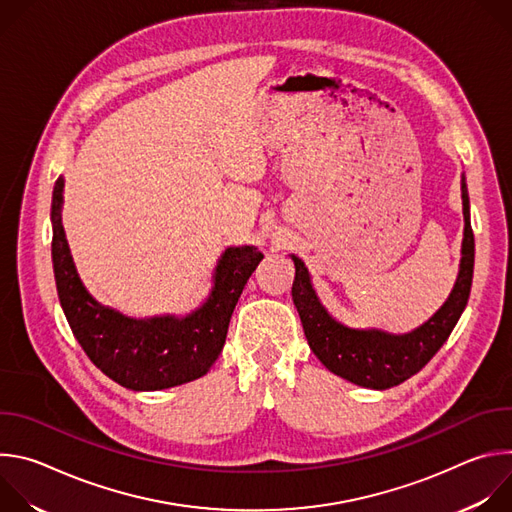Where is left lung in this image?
I'll return each instance as SVG.
<instances>
[{"label": "left lung", "mask_w": 512, "mask_h": 512, "mask_svg": "<svg viewBox=\"0 0 512 512\" xmlns=\"http://www.w3.org/2000/svg\"><path fill=\"white\" fill-rule=\"evenodd\" d=\"M462 212V259L454 289L442 308L427 322L403 334H393L381 328H350L338 322L320 302L304 261L298 255H289L296 265L291 298L298 308L312 352L330 373L364 389L385 391L419 373L433 354L444 346L468 304L474 273V233L470 225V198L464 174Z\"/></svg>", "instance_id": "left-lung-1"}]
</instances>
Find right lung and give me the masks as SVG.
<instances>
[{
    "mask_svg": "<svg viewBox=\"0 0 512 512\" xmlns=\"http://www.w3.org/2000/svg\"><path fill=\"white\" fill-rule=\"evenodd\" d=\"M62 204L60 176L50 208L54 279L68 326L95 367L131 391H162L204 377L225 346L233 310L263 253L253 245L227 247L196 310L133 318L99 304L87 291L64 235Z\"/></svg>",
    "mask_w": 512,
    "mask_h": 512,
    "instance_id": "add662e5",
    "label": "right lung"
}]
</instances>
